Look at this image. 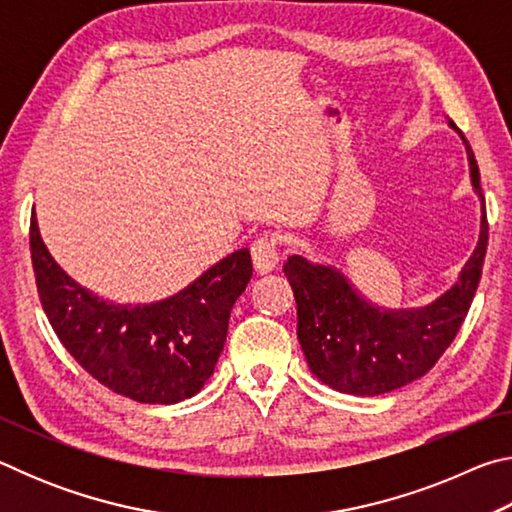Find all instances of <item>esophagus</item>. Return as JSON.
<instances>
[{"label":"esophagus","instance_id":"34e87169","mask_svg":"<svg viewBox=\"0 0 512 512\" xmlns=\"http://www.w3.org/2000/svg\"><path fill=\"white\" fill-rule=\"evenodd\" d=\"M277 237L273 235H262L253 246H250V257H253V266L257 273H271L277 266V259H280V253H277Z\"/></svg>","mask_w":512,"mask_h":512}]
</instances>
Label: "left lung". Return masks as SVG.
<instances>
[{"label":"left lung","mask_w":512,"mask_h":512,"mask_svg":"<svg viewBox=\"0 0 512 512\" xmlns=\"http://www.w3.org/2000/svg\"><path fill=\"white\" fill-rule=\"evenodd\" d=\"M461 135L474 194L481 201V230L474 253L445 293L424 307L386 309L370 302L339 268L291 255L284 275L298 305V341L314 375L339 393L375 397L391 393L436 366L454 341L479 287L488 248V219L479 164Z\"/></svg>","instance_id":"1"}]
</instances>
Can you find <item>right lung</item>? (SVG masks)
Returning a JSON list of instances; mask_svg holds the SVG:
<instances>
[{"mask_svg":"<svg viewBox=\"0 0 512 512\" xmlns=\"http://www.w3.org/2000/svg\"><path fill=\"white\" fill-rule=\"evenodd\" d=\"M31 259L42 309L65 350L99 384L142 404H176L201 391L223 352L232 305L253 277L241 248L169 298L117 305L60 268L36 212Z\"/></svg>","mask_w":512,"mask_h":512,"instance_id":"add662e5","label":"right lung"}]
</instances>
